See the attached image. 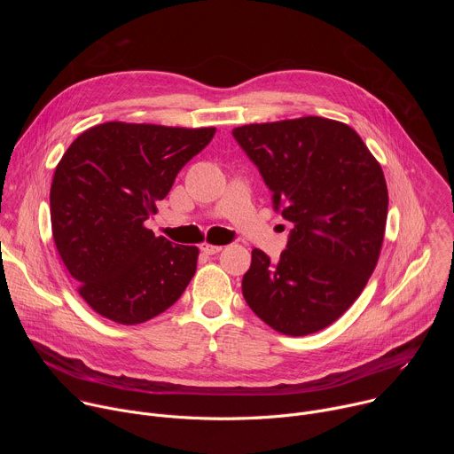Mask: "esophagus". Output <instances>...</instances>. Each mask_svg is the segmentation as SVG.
<instances>
[{
	"label": "esophagus",
	"instance_id": "esophagus-1",
	"mask_svg": "<svg viewBox=\"0 0 454 454\" xmlns=\"http://www.w3.org/2000/svg\"><path fill=\"white\" fill-rule=\"evenodd\" d=\"M200 249H201L205 254H215V253H219V251L223 249V246H215V244H208V242H203V244L200 246Z\"/></svg>",
	"mask_w": 454,
	"mask_h": 454
}]
</instances>
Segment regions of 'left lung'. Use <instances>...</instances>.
<instances>
[{
    "label": "left lung",
    "mask_w": 454,
    "mask_h": 454,
    "mask_svg": "<svg viewBox=\"0 0 454 454\" xmlns=\"http://www.w3.org/2000/svg\"><path fill=\"white\" fill-rule=\"evenodd\" d=\"M231 135L294 226L278 262L251 251L244 300L282 334L325 329L377 266L387 215L382 168L352 127L329 118L249 123Z\"/></svg>",
    "instance_id": "obj_1"
}]
</instances>
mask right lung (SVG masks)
I'll list each match as a JSON object with an SVG mask.
<instances>
[{"mask_svg":"<svg viewBox=\"0 0 454 454\" xmlns=\"http://www.w3.org/2000/svg\"><path fill=\"white\" fill-rule=\"evenodd\" d=\"M214 135L215 127L106 121L64 153L50 190L51 233L79 294L100 316L137 325L186 289L200 249L156 237L145 221Z\"/></svg>","mask_w":454,"mask_h":454,"instance_id":"right-lung-1","label":"right lung"}]
</instances>
